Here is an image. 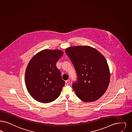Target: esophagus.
<instances>
[{
  "instance_id": "34e87169",
  "label": "esophagus",
  "mask_w": 132,
  "mask_h": 132,
  "mask_svg": "<svg viewBox=\"0 0 132 132\" xmlns=\"http://www.w3.org/2000/svg\"><path fill=\"white\" fill-rule=\"evenodd\" d=\"M65 83H66V84L67 85H69V84H70V80H66V81H65Z\"/></svg>"
}]
</instances>
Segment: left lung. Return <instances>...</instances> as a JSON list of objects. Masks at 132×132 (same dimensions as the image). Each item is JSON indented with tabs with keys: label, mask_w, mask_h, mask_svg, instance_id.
Returning <instances> with one entry per match:
<instances>
[{
	"label": "left lung",
	"mask_w": 132,
	"mask_h": 132,
	"mask_svg": "<svg viewBox=\"0 0 132 132\" xmlns=\"http://www.w3.org/2000/svg\"><path fill=\"white\" fill-rule=\"evenodd\" d=\"M65 52L77 74L72 87L81 100L91 102L104 94L110 81V72L105 57L95 48L88 46L67 48Z\"/></svg>",
	"instance_id": "left-lung-1"
}]
</instances>
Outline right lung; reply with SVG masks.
Returning a JSON list of instances; mask_svg holds the SVG:
<instances>
[{
	"label": "right lung",
	"instance_id": "right-lung-1",
	"mask_svg": "<svg viewBox=\"0 0 132 132\" xmlns=\"http://www.w3.org/2000/svg\"><path fill=\"white\" fill-rule=\"evenodd\" d=\"M63 54L59 50H44L30 59L25 73L27 89L32 98L41 103H48L60 95L65 81L56 66Z\"/></svg>",
	"mask_w": 132,
	"mask_h": 132
}]
</instances>
